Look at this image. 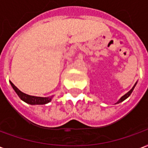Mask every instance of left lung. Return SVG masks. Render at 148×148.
<instances>
[{"mask_svg": "<svg viewBox=\"0 0 148 148\" xmlns=\"http://www.w3.org/2000/svg\"><path fill=\"white\" fill-rule=\"evenodd\" d=\"M136 84H137V82H136V83L135 84L134 86L132 87V88L131 90H129V92H127V93H126L125 95H123V96L121 97V99H120L119 100H118V101H117L116 104H118V103H120V102H123V101H125V99H127V98H129V97L130 96V95H131V94H132V91H133V90H134V88H135V87H136Z\"/></svg>", "mask_w": 148, "mask_h": 148, "instance_id": "left-lung-1", "label": "left lung"}]
</instances>
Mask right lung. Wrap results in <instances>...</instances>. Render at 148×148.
<instances>
[{
  "label": "right lung",
  "instance_id": "1",
  "mask_svg": "<svg viewBox=\"0 0 148 148\" xmlns=\"http://www.w3.org/2000/svg\"><path fill=\"white\" fill-rule=\"evenodd\" d=\"M11 86L12 87L14 90L16 91L17 95L20 98V99L25 102L27 104L30 105H46L47 103L51 102L53 97H38V96H33V95H29L27 94L23 93L21 90H19L15 85L10 81Z\"/></svg>",
  "mask_w": 148,
  "mask_h": 148
}]
</instances>
